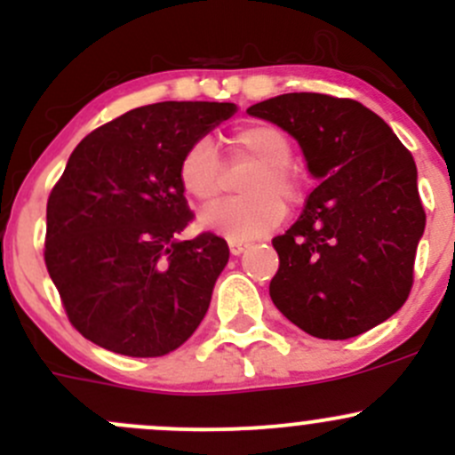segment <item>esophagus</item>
Wrapping results in <instances>:
<instances>
[{"mask_svg":"<svg viewBox=\"0 0 455 455\" xmlns=\"http://www.w3.org/2000/svg\"><path fill=\"white\" fill-rule=\"evenodd\" d=\"M249 249V244H246V242H242V240H228V251H231V255H242L244 253V251Z\"/></svg>","mask_w":455,"mask_h":455,"instance_id":"obj_1","label":"esophagus"}]
</instances>
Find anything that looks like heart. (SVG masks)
<instances>
[{
  "mask_svg": "<svg viewBox=\"0 0 455 455\" xmlns=\"http://www.w3.org/2000/svg\"><path fill=\"white\" fill-rule=\"evenodd\" d=\"M231 145L240 158L259 164L246 178L244 198L215 202L200 211L198 224L204 231L249 240L264 235L279 227L286 215V205L301 200V182L292 172L291 139L279 127L268 123H251L237 127L231 134ZM180 185L194 200H215L224 187V160L209 139H198L189 145L180 160Z\"/></svg>",
  "mask_w": 455,
  "mask_h": 455,
  "instance_id": "obj_1",
  "label": "heart"
}]
</instances>
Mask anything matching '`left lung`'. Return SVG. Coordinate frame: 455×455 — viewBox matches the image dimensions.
Returning a JSON list of instances; mask_svg holds the SVG:
<instances>
[{
	"instance_id": "1",
	"label": "left lung",
	"mask_w": 455,
	"mask_h": 455,
	"mask_svg": "<svg viewBox=\"0 0 455 455\" xmlns=\"http://www.w3.org/2000/svg\"><path fill=\"white\" fill-rule=\"evenodd\" d=\"M246 112L299 142L319 180L299 220L273 240V304L316 339L359 337L383 323L410 295L425 231L411 154L359 100L292 92Z\"/></svg>"
}]
</instances>
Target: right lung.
<instances>
[{
    "instance_id": "1",
    "label": "right lung",
    "mask_w": 455,
    "mask_h": 455,
    "mask_svg": "<svg viewBox=\"0 0 455 455\" xmlns=\"http://www.w3.org/2000/svg\"><path fill=\"white\" fill-rule=\"evenodd\" d=\"M235 103L164 100L123 114L76 145L45 209V266L68 319L125 356L180 347L209 310L228 246L178 240L194 213L180 160Z\"/></svg>"
}]
</instances>
